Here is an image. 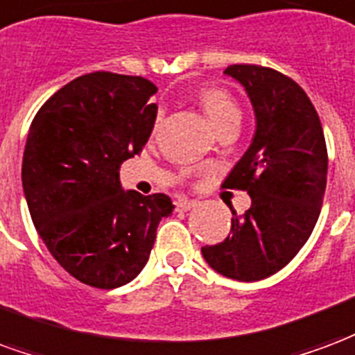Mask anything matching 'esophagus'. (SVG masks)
<instances>
[{
    "instance_id": "obj_1",
    "label": "esophagus",
    "mask_w": 355,
    "mask_h": 355,
    "mask_svg": "<svg viewBox=\"0 0 355 355\" xmlns=\"http://www.w3.org/2000/svg\"><path fill=\"white\" fill-rule=\"evenodd\" d=\"M193 207H196V201H190V199H178L177 203H175V209H177L178 212L190 211Z\"/></svg>"
}]
</instances>
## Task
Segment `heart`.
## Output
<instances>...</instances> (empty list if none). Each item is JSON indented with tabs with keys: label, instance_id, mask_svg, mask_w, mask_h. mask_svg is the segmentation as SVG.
<instances>
[{
	"label": "heart",
	"instance_id": "heart-1",
	"mask_svg": "<svg viewBox=\"0 0 355 355\" xmlns=\"http://www.w3.org/2000/svg\"><path fill=\"white\" fill-rule=\"evenodd\" d=\"M198 99L205 112H207V116L211 118V122L216 125L218 130L222 125L230 124V122H239L241 120V111H239L235 99L224 88L209 86V88L199 92ZM159 120H162V116L156 118V128L159 125Z\"/></svg>",
	"mask_w": 355,
	"mask_h": 355
}]
</instances>
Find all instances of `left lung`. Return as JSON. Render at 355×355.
I'll return each mask as SVG.
<instances>
[{
    "label": "left lung",
    "mask_w": 355,
    "mask_h": 355,
    "mask_svg": "<svg viewBox=\"0 0 355 355\" xmlns=\"http://www.w3.org/2000/svg\"><path fill=\"white\" fill-rule=\"evenodd\" d=\"M243 84L256 114V133L224 188L248 191L252 205L233 212L230 235L203 246L212 269L233 280L256 282L290 263L318 222L327 148L314 105L295 80L261 65L224 71Z\"/></svg>",
    "instance_id": "obj_1"
}]
</instances>
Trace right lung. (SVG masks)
Returning <instances> with one entry per match:
<instances>
[{
  "mask_svg": "<svg viewBox=\"0 0 355 355\" xmlns=\"http://www.w3.org/2000/svg\"><path fill=\"white\" fill-rule=\"evenodd\" d=\"M156 92L143 77L96 71L60 88L30 125L22 186L33 225L58 263L94 288L137 277L175 209L165 193L120 184L122 162L150 137Z\"/></svg>",
  "mask_w": 355,
  "mask_h": 355,
  "instance_id": "1",
  "label": "right lung"
}]
</instances>
